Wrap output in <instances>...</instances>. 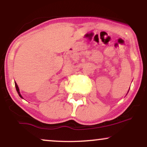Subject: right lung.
Segmentation results:
<instances>
[{"instance_id": "add662e5", "label": "right lung", "mask_w": 147, "mask_h": 147, "mask_svg": "<svg viewBox=\"0 0 147 147\" xmlns=\"http://www.w3.org/2000/svg\"><path fill=\"white\" fill-rule=\"evenodd\" d=\"M15 87H16V90H17V92H18V94H19V96H20V97H21V98H23V97H22V96L21 95V94H20V92H19V87H18V86H17V83H16V82H15Z\"/></svg>"}]
</instances>
